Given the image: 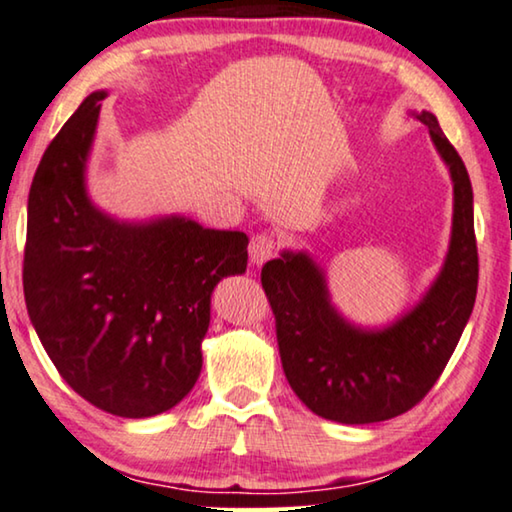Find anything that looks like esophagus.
<instances>
[{
  "instance_id": "1",
  "label": "esophagus",
  "mask_w": 512,
  "mask_h": 512,
  "mask_svg": "<svg viewBox=\"0 0 512 512\" xmlns=\"http://www.w3.org/2000/svg\"><path fill=\"white\" fill-rule=\"evenodd\" d=\"M248 253H250V264L262 266L266 259H271L273 253H276V239H273L271 234L259 232L253 236V239H250Z\"/></svg>"
}]
</instances>
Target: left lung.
<instances>
[{"label":"left lung","mask_w":512,"mask_h":512,"mask_svg":"<svg viewBox=\"0 0 512 512\" xmlns=\"http://www.w3.org/2000/svg\"><path fill=\"white\" fill-rule=\"evenodd\" d=\"M413 115L429 127L455 194L448 255L422 299L392 325L369 329L336 311L325 269L304 250H283L262 269L287 383L325 420L371 424L406 413L434 387L471 318L478 246L469 171L436 115Z\"/></svg>","instance_id":"left-lung-1"}]
</instances>
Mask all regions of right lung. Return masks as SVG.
<instances>
[{
	"mask_svg": "<svg viewBox=\"0 0 512 512\" xmlns=\"http://www.w3.org/2000/svg\"><path fill=\"white\" fill-rule=\"evenodd\" d=\"M106 90L43 153L27 201V313L71 390L120 417H153L201 373L211 294L246 273L248 236L185 215L127 222L92 204L85 169Z\"/></svg>",
	"mask_w": 512,
	"mask_h": 512,
	"instance_id": "obj_1",
	"label": "right lung"
}]
</instances>
